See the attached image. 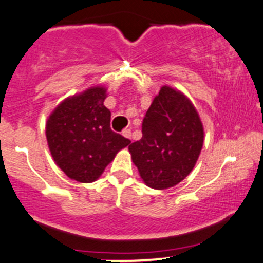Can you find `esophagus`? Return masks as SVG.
I'll list each match as a JSON object with an SVG mask.
<instances>
[{
	"label": "esophagus",
	"instance_id": "esophagus-1",
	"mask_svg": "<svg viewBox=\"0 0 263 263\" xmlns=\"http://www.w3.org/2000/svg\"><path fill=\"white\" fill-rule=\"evenodd\" d=\"M122 135H123V137H126V138H128V140H131V129H123Z\"/></svg>",
	"mask_w": 263,
	"mask_h": 263
}]
</instances>
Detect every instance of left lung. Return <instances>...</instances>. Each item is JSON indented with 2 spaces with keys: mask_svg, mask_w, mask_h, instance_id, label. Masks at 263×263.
Wrapping results in <instances>:
<instances>
[{
  "mask_svg": "<svg viewBox=\"0 0 263 263\" xmlns=\"http://www.w3.org/2000/svg\"><path fill=\"white\" fill-rule=\"evenodd\" d=\"M203 137V125L191 100L164 85L147 109L142 138L131 143L128 151L146 186L167 190L192 171Z\"/></svg>",
  "mask_w": 263,
  "mask_h": 263,
  "instance_id": "8db88e82",
  "label": "left lung"
}]
</instances>
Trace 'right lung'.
<instances>
[{"instance_id": "obj_1", "label": "right lung", "mask_w": 263, "mask_h": 263, "mask_svg": "<svg viewBox=\"0 0 263 263\" xmlns=\"http://www.w3.org/2000/svg\"><path fill=\"white\" fill-rule=\"evenodd\" d=\"M105 86H92L67 97L51 112L46 138L54 163L71 180H99L116 155L131 143L109 127L111 112L103 105Z\"/></svg>"}]
</instances>
